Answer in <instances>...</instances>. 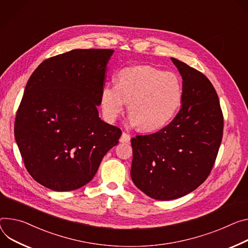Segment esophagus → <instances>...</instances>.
<instances>
[{
    "mask_svg": "<svg viewBox=\"0 0 248 248\" xmlns=\"http://www.w3.org/2000/svg\"><path fill=\"white\" fill-rule=\"evenodd\" d=\"M129 140H130V136H129V134L126 133V132H123L122 137L120 139V141L123 142V143H125V142H129Z\"/></svg>",
    "mask_w": 248,
    "mask_h": 248,
    "instance_id": "1",
    "label": "esophagus"
}]
</instances>
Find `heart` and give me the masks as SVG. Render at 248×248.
I'll return each mask as SVG.
<instances>
[{
	"mask_svg": "<svg viewBox=\"0 0 248 248\" xmlns=\"http://www.w3.org/2000/svg\"><path fill=\"white\" fill-rule=\"evenodd\" d=\"M182 93V84L176 74L148 65L129 66L119 72L118 84L104 87L102 108L106 118L114 122L126 102L130 123L142 130H153L173 117Z\"/></svg>",
	"mask_w": 248,
	"mask_h": 248,
	"instance_id": "heart-1",
	"label": "heart"
}]
</instances>
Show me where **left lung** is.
Instances as JSON below:
<instances>
[{"mask_svg": "<svg viewBox=\"0 0 248 248\" xmlns=\"http://www.w3.org/2000/svg\"><path fill=\"white\" fill-rule=\"evenodd\" d=\"M171 60L183 79L181 108L160 130L131 139L132 182L160 201L181 198L205 182L223 131L222 111L211 81L186 63Z\"/></svg>", "mask_w": 248, "mask_h": 248, "instance_id": "left-lung-1", "label": "left lung"}]
</instances>
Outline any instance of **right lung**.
<instances>
[{
  "label": "right lung",
  "instance_id": "obj_1",
  "mask_svg": "<svg viewBox=\"0 0 248 248\" xmlns=\"http://www.w3.org/2000/svg\"><path fill=\"white\" fill-rule=\"evenodd\" d=\"M112 49H74L41 62L16 111L15 138L31 176L57 192L94 178L122 130L99 118Z\"/></svg>",
  "mask_w": 248,
  "mask_h": 248
}]
</instances>
